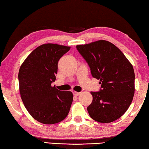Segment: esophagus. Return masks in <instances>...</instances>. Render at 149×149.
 Returning <instances> with one entry per match:
<instances>
[{
    "label": "esophagus",
    "instance_id": "1",
    "mask_svg": "<svg viewBox=\"0 0 149 149\" xmlns=\"http://www.w3.org/2000/svg\"><path fill=\"white\" fill-rule=\"evenodd\" d=\"M80 94H81L80 92H76V91L73 92V95L75 96V97H77V96H79Z\"/></svg>",
    "mask_w": 149,
    "mask_h": 149
}]
</instances>
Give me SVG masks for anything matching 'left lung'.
Segmentation results:
<instances>
[{"label": "left lung", "mask_w": 149, "mask_h": 149, "mask_svg": "<svg viewBox=\"0 0 149 149\" xmlns=\"http://www.w3.org/2000/svg\"><path fill=\"white\" fill-rule=\"evenodd\" d=\"M89 65L93 77L100 79L99 91L91 92L93 101L89 114L98 122L110 123L127 111L135 92V73L132 64L114 44L100 40L76 46Z\"/></svg>", "instance_id": "1"}]
</instances>
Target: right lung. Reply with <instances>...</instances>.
I'll list each match as a JSON object with an SVG mask.
<instances>
[{"label":"right lung","instance_id":"add662e5","mask_svg":"<svg viewBox=\"0 0 149 149\" xmlns=\"http://www.w3.org/2000/svg\"><path fill=\"white\" fill-rule=\"evenodd\" d=\"M70 49V47L57 44L42 45L33 50L19 68L22 101L30 115L44 124L61 122L71 107L72 93L51 86L56 80L58 62Z\"/></svg>","mask_w":149,"mask_h":149}]
</instances>
